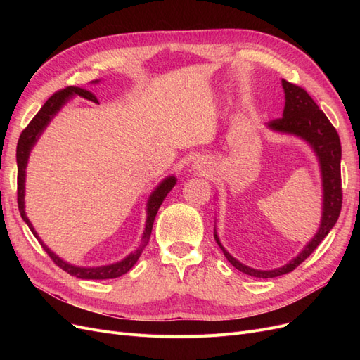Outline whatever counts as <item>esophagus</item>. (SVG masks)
Instances as JSON below:
<instances>
[{
  "instance_id": "esophagus-1",
  "label": "esophagus",
  "mask_w": 360,
  "mask_h": 360,
  "mask_svg": "<svg viewBox=\"0 0 360 360\" xmlns=\"http://www.w3.org/2000/svg\"><path fill=\"white\" fill-rule=\"evenodd\" d=\"M193 169H197V172H200V174H207L210 171V165H209V162H207L205 159H195V162H193Z\"/></svg>"
}]
</instances>
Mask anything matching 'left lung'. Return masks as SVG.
Here are the masks:
<instances>
[{
	"instance_id": "obj_1",
	"label": "left lung",
	"mask_w": 360,
	"mask_h": 360,
	"mask_svg": "<svg viewBox=\"0 0 360 360\" xmlns=\"http://www.w3.org/2000/svg\"><path fill=\"white\" fill-rule=\"evenodd\" d=\"M282 89L285 93V106L281 118L271 120L266 126L278 134L292 135L308 143L312 151L317 156L320 172H321V186H323V212L321 222L317 233L311 240L304 245L300 252L294 257L287 264L271 270H258L249 267L240 261L236 259L222 246L219 236H217L214 226V240L222 249L225 258L243 274L255 278H276L292 271L299 264L307 259L317 246L323 242V238L329 234L335 226L338 217L341 213L342 205V191H341V141L338 136L336 129L329 122L312 101V97L300 86L294 85L285 79H282Z\"/></svg>"
}]
</instances>
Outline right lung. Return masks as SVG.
Listing matches in <instances>:
<instances>
[{"label": "right lung", "instance_id": "add662e5", "mask_svg": "<svg viewBox=\"0 0 360 360\" xmlns=\"http://www.w3.org/2000/svg\"><path fill=\"white\" fill-rule=\"evenodd\" d=\"M99 79L91 81V84H97ZM75 96H81L86 101H93L96 102V96L85 90V89H79V86H66L64 90L57 91L53 96H51L49 99L46 101V103L40 108V111L36 114V117L31 120L30 124L24 129V132L20 134L19 141H18V148H16V162H18V205H19V213L22 216V219L25 221V224L28 225V228L31 230V233L36 236L37 240L40 242V245L43 246V249L46 250L48 255L52 258L53 263H56L58 267H61L64 271H68L69 275L81 278V279H114L122 276L135 266V263L138 261L139 255L143 254L144 248L147 246L150 236H151V228H153V222L155 217L158 214V210L160 204L165 200L167 195L171 192V189L176 186L177 179L174 176H168L167 179H163L156 189L150 193V197L147 200V221H146V228H144V234H143V240H141L139 248L135 250V252L129 254L126 258H123L118 263H112L108 266H101V267H79V266H73L68 261H64L63 258H60L56 252L41 242V238L39 237L37 231L34 230V226L30 222V219L27 217L25 213V174H27V165H28V158L32 147L36 146V143L39 141L40 135L43 134V130L48 127V124L51 123V120L57 115V112L61 110V108L66 105L72 97Z\"/></svg>", "mask_w": 360, "mask_h": 360}]
</instances>
